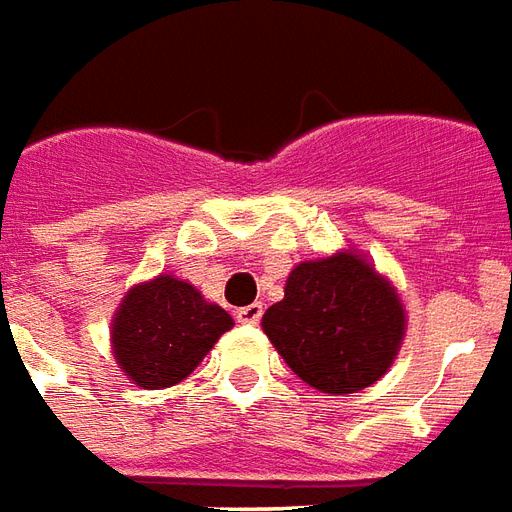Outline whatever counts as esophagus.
<instances>
[{"instance_id": "34e87169", "label": "esophagus", "mask_w": 512, "mask_h": 512, "mask_svg": "<svg viewBox=\"0 0 512 512\" xmlns=\"http://www.w3.org/2000/svg\"><path fill=\"white\" fill-rule=\"evenodd\" d=\"M260 317H263V304H249L236 312L238 323H246V325H257L260 323Z\"/></svg>"}]
</instances>
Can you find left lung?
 <instances>
[{
  "mask_svg": "<svg viewBox=\"0 0 512 512\" xmlns=\"http://www.w3.org/2000/svg\"><path fill=\"white\" fill-rule=\"evenodd\" d=\"M263 331L306 385L344 396L391 369L407 333V309L391 279L350 246L298 263L285 298L263 314Z\"/></svg>",
  "mask_w": 512,
  "mask_h": 512,
  "instance_id": "8db88e82",
  "label": "left lung"
}]
</instances>
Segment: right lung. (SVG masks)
<instances>
[{
  "label": "right lung",
  "mask_w": 512,
  "mask_h": 512,
  "mask_svg": "<svg viewBox=\"0 0 512 512\" xmlns=\"http://www.w3.org/2000/svg\"><path fill=\"white\" fill-rule=\"evenodd\" d=\"M233 317L195 285L160 274L127 290L111 320V350L127 380L162 391L198 369Z\"/></svg>",
  "instance_id": "add662e5"
}]
</instances>
